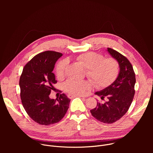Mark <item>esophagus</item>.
Listing matches in <instances>:
<instances>
[{
    "label": "esophagus",
    "instance_id": "1",
    "mask_svg": "<svg viewBox=\"0 0 153 153\" xmlns=\"http://www.w3.org/2000/svg\"><path fill=\"white\" fill-rule=\"evenodd\" d=\"M76 96H78V97H83V98H85L84 97L80 96H75V95H72V94H68V97L70 98V99H71V98H73V97H76Z\"/></svg>",
    "mask_w": 153,
    "mask_h": 153
}]
</instances>
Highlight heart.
Wrapping results in <instances>:
<instances>
[{
	"mask_svg": "<svg viewBox=\"0 0 153 153\" xmlns=\"http://www.w3.org/2000/svg\"><path fill=\"white\" fill-rule=\"evenodd\" d=\"M76 60L87 69V76L97 88H105L113 83L119 73V64L113 57L104 59L103 56L93 52L86 53L79 55ZM67 60L59 61L56 67V76L62 78L67 67ZM89 81H79L70 79L63 84L65 91L73 94L83 96L91 88Z\"/></svg>",
	"mask_w": 153,
	"mask_h": 153,
	"instance_id": "obj_1",
	"label": "heart"
}]
</instances>
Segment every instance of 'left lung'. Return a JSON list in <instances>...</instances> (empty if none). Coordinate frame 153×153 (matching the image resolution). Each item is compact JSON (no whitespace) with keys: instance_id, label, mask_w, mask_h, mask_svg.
<instances>
[{"instance_id":"1","label":"left lung","mask_w":153,"mask_h":153,"mask_svg":"<svg viewBox=\"0 0 153 153\" xmlns=\"http://www.w3.org/2000/svg\"><path fill=\"white\" fill-rule=\"evenodd\" d=\"M107 51L119 62L120 71L111 85L95 93L102 100L106 97L107 101L97 102L90 112L97 120L110 124L119 120L128 111L135 94L136 76L131 63L125 56L110 48Z\"/></svg>"}]
</instances>
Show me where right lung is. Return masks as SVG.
Instances as JSON below:
<instances>
[{"instance_id": "1", "label": "right lung", "mask_w": 153, "mask_h": 153, "mask_svg": "<svg viewBox=\"0 0 153 153\" xmlns=\"http://www.w3.org/2000/svg\"><path fill=\"white\" fill-rule=\"evenodd\" d=\"M62 56L53 51L37 54L25 65L20 77L22 103L28 116L39 125L59 122L69 108L70 100L65 94L56 100L49 97L57 83L53 73L54 65Z\"/></svg>"}]
</instances>
